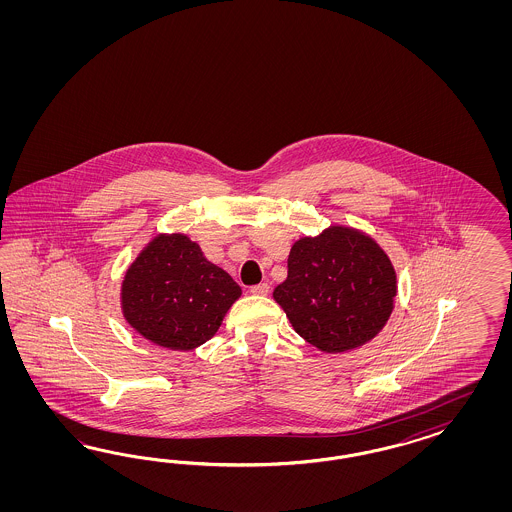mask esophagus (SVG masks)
<instances>
[{
    "label": "esophagus",
    "mask_w": 512,
    "mask_h": 512,
    "mask_svg": "<svg viewBox=\"0 0 512 512\" xmlns=\"http://www.w3.org/2000/svg\"><path fill=\"white\" fill-rule=\"evenodd\" d=\"M270 293V285L268 283H259L255 287H251V295L266 296Z\"/></svg>",
    "instance_id": "34e87169"
}]
</instances>
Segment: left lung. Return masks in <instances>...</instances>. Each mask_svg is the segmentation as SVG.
Here are the masks:
<instances>
[{"instance_id": "1", "label": "left lung", "mask_w": 512, "mask_h": 512, "mask_svg": "<svg viewBox=\"0 0 512 512\" xmlns=\"http://www.w3.org/2000/svg\"><path fill=\"white\" fill-rule=\"evenodd\" d=\"M398 279L387 251L370 234L330 225L298 238L287 279L274 289L296 334L326 355L355 351L385 328Z\"/></svg>"}]
</instances>
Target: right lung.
<instances>
[{
  "instance_id": "1",
  "label": "right lung",
  "mask_w": 512,
  "mask_h": 512,
  "mask_svg": "<svg viewBox=\"0 0 512 512\" xmlns=\"http://www.w3.org/2000/svg\"><path fill=\"white\" fill-rule=\"evenodd\" d=\"M240 296V285L210 263L187 234L159 233L127 266L120 308L125 323L144 340L191 351L216 336Z\"/></svg>"
}]
</instances>
